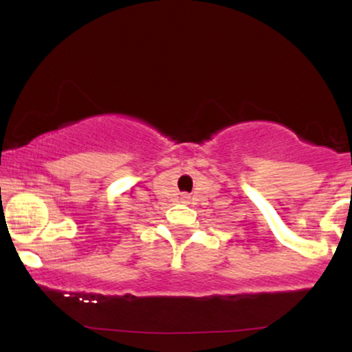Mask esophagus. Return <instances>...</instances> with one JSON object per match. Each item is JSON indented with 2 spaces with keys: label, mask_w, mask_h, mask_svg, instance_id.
Returning <instances> with one entry per match:
<instances>
[{
  "label": "esophagus",
  "mask_w": 352,
  "mask_h": 352,
  "mask_svg": "<svg viewBox=\"0 0 352 352\" xmlns=\"http://www.w3.org/2000/svg\"><path fill=\"white\" fill-rule=\"evenodd\" d=\"M184 199H187V197H184Z\"/></svg>",
  "instance_id": "1"
}]
</instances>
